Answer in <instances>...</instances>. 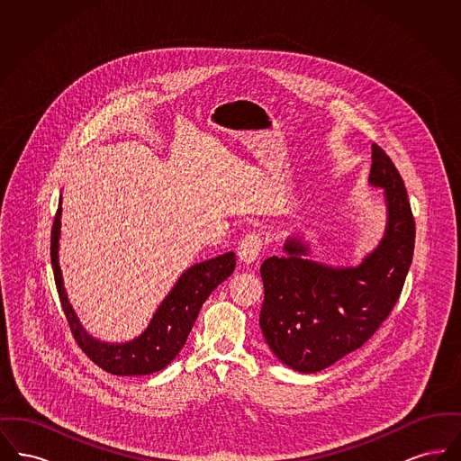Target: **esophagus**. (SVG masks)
Here are the masks:
<instances>
[{"mask_svg":"<svg viewBox=\"0 0 461 461\" xmlns=\"http://www.w3.org/2000/svg\"><path fill=\"white\" fill-rule=\"evenodd\" d=\"M263 249V237L256 231L247 233L239 243V261L243 264L254 263Z\"/></svg>","mask_w":461,"mask_h":461,"instance_id":"obj_1","label":"esophagus"}]
</instances>
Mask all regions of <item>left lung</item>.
I'll return each instance as SVG.
<instances>
[{"label":"left lung","instance_id":"obj_1","mask_svg":"<svg viewBox=\"0 0 461 461\" xmlns=\"http://www.w3.org/2000/svg\"><path fill=\"white\" fill-rule=\"evenodd\" d=\"M370 185L385 192L387 226L378 247L356 267L306 259V243L288 239L285 258L261 266L259 325L275 356L301 373L329 368L361 348L401 295L415 250V218L391 157L372 145Z\"/></svg>","mask_w":461,"mask_h":461}]
</instances>
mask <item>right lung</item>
<instances>
[{
  "mask_svg": "<svg viewBox=\"0 0 461 461\" xmlns=\"http://www.w3.org/2000/svg\"><path fill=\"white\" fill-rule=\"evenodd\" d=\"M60 216L62 200L59 202V209L53 220L50 254L55 275V285L59 290L62 309L66 312L67 323L77 346L96 366L112 375H150L166 368L177 356V352L183 349L205 299L221 282H224L233 273L237 261L235 254L226 252L214 259L188 267L179 276V280L167 294V297L162 301V304L157 307L150 325L140 337L124 344L100 342L83 329L67 299L62 271L59 264Z\"/></svg>",
  "mask_w": 461,
  "mask_h": 461,
  "instance_id": "right-lung-1",
  "label": "right lung"
}]
</instances>
